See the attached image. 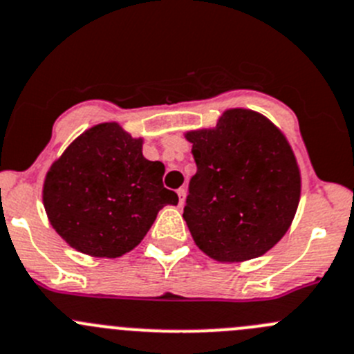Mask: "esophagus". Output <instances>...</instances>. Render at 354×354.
<instances>
[{"instance_id": "esophagus-1", "label": "esophagus", "mask_w": 354, "mask_h": 354, "mask_svg": "<svg viewBox=\"0 0 354 354\" xmlns=\"http://www.w3.org/2000/svg\"><path fill=\"white\" fill-rule=\"evenodd\" d=\"M176 194H178V197H180V205H183V202H185V197H187V190H185V188L181 187V188H178V190H176Z\"/></svg>"}]
</instances>
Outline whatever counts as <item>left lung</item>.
I'll return each instance as SVG.
<instances>
[{"label": "left lung", "mask_w": 354, "mask_h": 354, "mask_svg": "<svg viewBox=\"0 0 354 354\" xmlns=\"http://www.w3.org/2000/svg\"><path fill=\"white\" fill-rule=\"evenodd\" d=\"M197 173L183 218L198 249L218 261H245L289 230L301 174L286 136L261 114L232 109L214 129L187 133Z\"/></svg>", "instance_id": "1"}]
</instances>
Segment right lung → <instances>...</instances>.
<instances>
[{
	"label": "right lung",
	"mask_w": 354,
	"mask_h": 354,
	"mask_svg": "<svg viewBox=\"0 0 354 354\" xmlns=\"http://www.w3.org/2000/svg\"><path fill=\"white\" fill-rule=\"evenodd\" d=\"M164 164L147 160L142 140L115 122L82 133L50 167L43 187L48 219L79 252L119 257L135 249L157 212L178 204L162 185Z\"/></svg>",
	"instance_id": "right-lung-1"
}]
</instances>
